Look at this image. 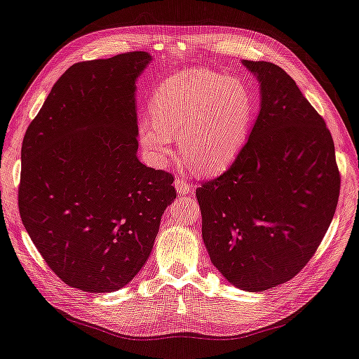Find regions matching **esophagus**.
Returning a JSON list of instances; mask_svg holds the SVG:
<instances>
[{
	"label": "esophagus",
	"mask_w": 359,
	"mask_h": 359,
	"mask_svg": "<svg viewBox=\"0 0 359 359\" xmlns=\"http://www.w3.org/2000/svg\"><path fill=\"white\" fill-rule=\"evenodd\" d=\"M175 184H176V189L180 195H189L191 192L195 191V186L183 177H176Z\"/></svg>",
	"instance_id": "obj_1"
}]
</instances>
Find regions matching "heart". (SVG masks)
I'll list each match as a JSON object with an SVG mask.
<instances>
[{
  "instance_id": "1",
  "label": "heart",
  "mask_w": 359,
  "mask_h": 359,
  "mask_svg": "<svg viewBox=\"0 0 359 359\" xmlns=\"http://www.w3.org/2000/svg\"><path fill=\"white\" fill-rule=\"evenodd\" d=\"M248 88L214 72L182 70L155 89L151 117L139 123V139L154 161L171 154L173 136L199 171L217 173L241 152L254 118Z\"/></svg>"
}]
</instances>
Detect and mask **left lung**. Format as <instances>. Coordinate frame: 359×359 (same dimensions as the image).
Masks as SVG:
<instances>
[{
  "instance_id": "8db88e82",
  "label": "left lung",
  "mask_w": 359,
  "mask_h": 359,
  "mask_svg": "<svg viewBox=\"0 0 359 359\" xmlns=\"http://www.w3.org/2000/svg\"><path fill=\"white\" fill-rule=\"evenodd\" d=\"M261 83V110L231 165L196 189L202 239L229 282L264 292L313 258L337 207L340 173L324 118L292 77L243 60Z\"/></svg>"
}]
</instances>
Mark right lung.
I'll use <instances>...</instances> for the list:
<instances>
[{
    "label": "right lung",
    "instance_id": "1",
    "mask_svg": "<svg viewBox=\"0 0 359 359\" xmlns=\"http://www.w3.org/2000/svg\"><path fill=\"white\" fill-rule=\"evenodd\" d=\"M145 51L69 67L22 145L19 211L43 261L90 293L126 286L147 262L173 175L136 157L135 81Z\"/></svg>",
    "mask_w": 359,
    "mask_h": 359
}]
</instances>
